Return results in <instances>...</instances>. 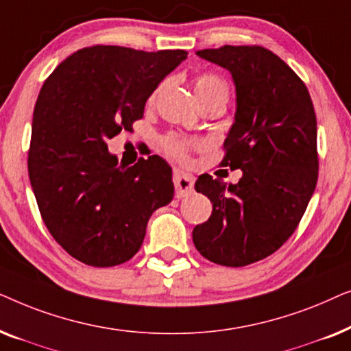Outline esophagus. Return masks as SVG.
<instances>
[{"label":"esophagus","instance_id":"34e87169","mask_svg":"<svg viewBox=\"0 0 351 351\" xmlns=\"http://www.w3.org/2000/svg\"><path fill=\"white\" fill-rule=\"evenodd\" d=\"M172 182H174L177 198H185V196H189L191 191H193V184H195L193 176L185 174V172L182 171H174Z\"/></svg>","mask_w":351,"mask_h":351}]
</instances>
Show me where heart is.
<instances>
[{
    "label": "heart",
    "mask_w": 351,
    "mask_h": 351,
    "mask_svg": "<svg viewBox=\"0 0 351 351\" xmlns=\"http://www.w3.org/2000/svg\"><path fill=\"white\" fill-rule=\"evenodd\" d=\"M195 90L198 94L199 100L213 97V95H227L228 97V86L225 83V80L214 73H201L196 76ZM198 147V141L177 136V134H169V136L162 138V148H165V152L179 161L189 160L191 150H195Z\"/></svg>",
    "instance_id": "obj_1"
}]
</instances>
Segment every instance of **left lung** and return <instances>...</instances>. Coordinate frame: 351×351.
I'll list each match as a JSON object with an SVG mask.
<instances>
[{"label": "left lung", "mask_w": 351, "mask_h": 351, "mask_svg": "<svg viewBox=\"0 0 351 351\" xmlns=\"http://www.w3.org/2000/svg\"><path fill=\"white\" fill-rule=\"evenodd\" d=\"M227 69L237 86V114L220 166L241 169L237 185L198 177L213 214L193 228L196 249L223 267L262 261L295 232L318 182L316 114L294 70L262 46L196 52Z\"/></svg>", "instance_id": "left-lung-1"}]
</instances>
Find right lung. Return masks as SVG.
<instances>
[{
	"label": "right lung",
	"instance_id": "1",
	"mask_svg": "<svg viewBox=\"0 0 351 351\" xmlns=\"http://www.w3.org/2000/svg\"><path fill=\"white\" fill-rule=\"evenodd\" d=\"M189 52L95 45L47 76L33 110L28 177L43 222L76 261L114 267L141 249L150 215L174 196L158 155L131 167L108 138L132 131L147 99Z\"/></svg>",
	"mask_w": 351,
	"mask_h": 351
}]
</instances>
